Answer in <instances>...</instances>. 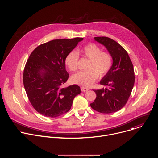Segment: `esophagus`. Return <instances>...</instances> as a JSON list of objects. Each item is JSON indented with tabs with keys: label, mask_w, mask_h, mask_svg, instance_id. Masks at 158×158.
Here are the masks:
<instances>
[{
	"label": "esophagus",
	"mask_w": 158,
	"mask_h": 158,
	"mask_svg": "<svg viewBox=\"0 0 158 158\" xmlns=\"http://www.w3.org/2000/svg\"><path fill=\"white\" fill-rule=\"evenodd\" d=\"M81 91H82V92H87L88 90H89V89H87V88H86V87H84V86H82L81 87Z\"/></svg>",
	"instance_id": "esophagus-1"
}]
</instances>
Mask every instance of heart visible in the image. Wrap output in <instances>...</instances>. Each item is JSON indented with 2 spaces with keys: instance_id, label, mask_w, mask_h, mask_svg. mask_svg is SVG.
<instances>
[{
  "instance_id": "heart-1",
  "label": "heart",
  "mask_w": 158,
  "mask_h": 158,
  "mask_svg": "<svg viewBox=\"0 0 158 158\" xmlns=\"http://www.w3.org/2000/svg\"><path fill=\"white\" fill-rule=\"evenodd\" d=\"M84 57L89 59L85 71H80L71 76V81L84 87L91 85L99 77H103L110 69L112 65V57L107 52L95 44H89L82 49ZM79 54L77 51H72L67 55L65 63L71 71H76L78 69Z\"/></svg>"
}]
</instances>
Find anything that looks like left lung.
Returning <instances> with one entry per match:
<instances>
[{
	"label": "left lung",
	"instance_id": "1",
	"mask_svg": "<svg viewBox=\"0 0 158 158\" xmlns=\"http://www.w3.org/2000/svg\"><path fill=\"white\" fill-rule=\"evenodd\" d=\"M94 40L107 49L112 65L100 81L107 87L94 90L97 97L91 106L101 113H112L125 106L131 94L135 80L133 65L127 51L115 40L107 37H96Z\"/></svg>",
	"mask_w": 158,
	"mask_h": 158
}]
</instances>
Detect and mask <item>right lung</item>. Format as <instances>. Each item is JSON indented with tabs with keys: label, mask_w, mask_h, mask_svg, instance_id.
I'll return each mask as SVG.
<instances>
[{
	"label": "right lung",
	"mask_w": 158,
	"mask_h": 158,
	"mask_svg": "<svg viewBox=\"0 0 158 158\" xmlns=\"http://www.w3.org/2000/svg\"><path fill=\"white\" fill-rule=\"evenodd\" d=\"M83 38L56 39L37 47L26 64L23 82L33 107L42 115L56 118L68 112L80 87L62 85L69 78L65 59Z\"/></svg>",
	"instance_id": "obj_1"
}]
</instances>
